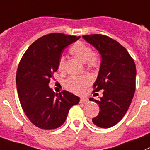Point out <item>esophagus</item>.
I'll use <instances>...</instances> for the list:
<instances>
[{
  "instance_id": "obj_1",
  "label": "esophagus",
  "mask_w": 150,
  "mask_h": 150,
  "mask_svg": "<svg viewBox=\"0 0 150 150\" xmlns=\"http://www.w3.org/2000/svg\"><path fill=\"white\" fill-rule=\"evenodd\" d=\"M80 103H86L88 102V98H80Z\"/></svg>"
}]
</instances>
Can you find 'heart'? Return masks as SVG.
Here are the masks:
<instances>
[{
    "label": "heart",
    "mask_w": 150,
    "mask_h": 150,
    "mask_svg": "<svg viewBox=\"0 0 150 150\" xmlns=\"http://www.w3.org/2000/svg\"><path fill=\"white\" fill-rule=\"evenodd\" d=\"M69 53L79 60L83 62L89 69H96L100 66L101 58L98 52H93L92 47L87 44L77 41L69 48ZM64 69V58L60 57L58 62V69L62 71ZM90 83V79L87 75H72L67 79L64 86L67 89L75 94L83 93L86 88Z\"/></svg>",
    "instance_id": "obj_1"
}]
</instances>
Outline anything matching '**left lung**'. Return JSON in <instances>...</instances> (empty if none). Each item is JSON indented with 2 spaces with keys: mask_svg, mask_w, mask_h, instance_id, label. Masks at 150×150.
<instances>
[{
  "mask_svg": "<svg viewBox=\"0 0 150 150\" xmlns=\"http://www.w3.org/2000/svg\"><path fill=\"white\" fill-rule=\"evenodd\" d=\"M83 38L102 57L93 92L103 90V96L99 100L89 99L98 103L100 109L92 122L98 127L110 128L123 118L131 104L136 89V64L127 50L106 35L96 34Z\"/></svg>",
  "mask_w": 150,
  "mask_h": 150,
  "instance_id": "obj_1",
  "label": "left lung"
}]
</instances>
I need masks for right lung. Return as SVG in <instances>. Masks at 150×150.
I'll use <instances>...</instances> for the list:
<instances>
[{"instance_id":"add662e5","label":"right lung","mask_w":150,"mask_h":150,"mask_svg":"<svg viewBox=\"0 0 150 150\" xmlns=\"http://www.w3.org/2000/svg\"><path fill=\"white\" fill-rule=\"evenodd\" d=\"M79 38L62 33L44 35L31 44L19 62L16 74L19 100L27 117L40 129L61 126L71 107L79 103L72 93L64 90L55 93L48 86L63 50Z\"/></svg>"}]
</instances>
